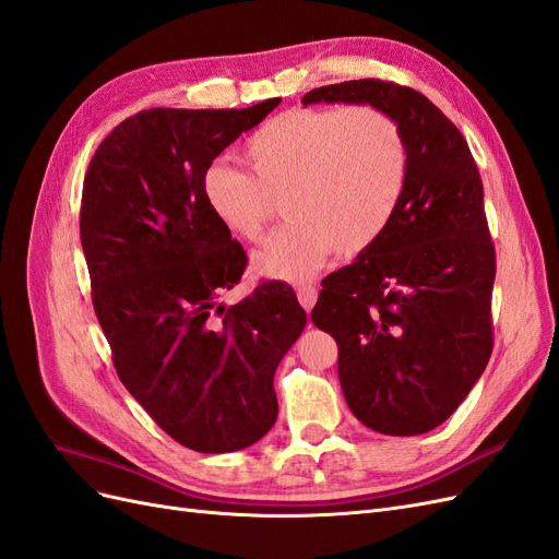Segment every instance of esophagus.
I'll use <instances>...</instances> for the list:
<instances>
[{"mask_svg":"<svg viewBox=\"0 0 559 559\" xmlns=\"http://www.w3.org/2000/svg\"><path fill=\"white\" fill-rule=\"evenodd\" d=\"M296 296H298V302H300V306L306 308L308 312L314 308V302H317V289H314L312 284H302V286H298Z\"/></svg>","mask_w":559,"mask_h":559,"instance_id":"esophagus-1","label":"esophagus"}]
</instances>
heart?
Here are the masks:
<instances>
[{"instance_id":"obj_1","label":"heart","mask_w":559,"mask_h":559,"mask_svg":"<svg viewBox=\"0 0 559 559\" xmlns=\"http://www.w3.org/2000/svg\"><path fill=\"white\" fill-rule=\"evenodd\" d=\"M249 175L212 163L200 179L214 222L259 242L282 200L292 218L257 257L263 277L306 282L331 253L359 257L394 216L411 177V151L392 114L373 105L292 109L263 123L242 146Z\"/></svg>"}]
</instances>
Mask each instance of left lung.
<instances>
[{"label": "left lung", "instance_id": "obj_1", "mask_svg": "<svg viewBox=\"0 0 559 559\" xmlns=\"http://www.w3.org/2000/svg\"><path fill=\"white\" fill-rule=\"evenodd\" d=\"M392 114L411 177L392 226L321 286L314 326L337 343V378L361 425L386 436L436 429L460 408L492 354L495 245L464 134L429 97L392 81L321 86L302 105Z\"/></svg>", "mask_w": 559, "mask_h": 559}]
</instances>
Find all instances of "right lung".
Returning <instances> with one entry per match:
<instances>
[{
    "mask_svg": "<svg viewBox=\"0 0 559 559\" xmlns=\"http://www.w3.org/2000/svg\"><path fill=\"white\" fill-rule=\"evenodd\" d=\"M277 105L140 111L107 134L83 179L81 247L116 373L195 452H235L270 431L275 370L308 321L284 282L218 302L247 253L200 191L212 160Z\"/></svg>",
    "mask_w": 559,
    "mask_h": 559,
    "instance_id": "obj_1",
    "label": "right lung"
}]
</instances>
